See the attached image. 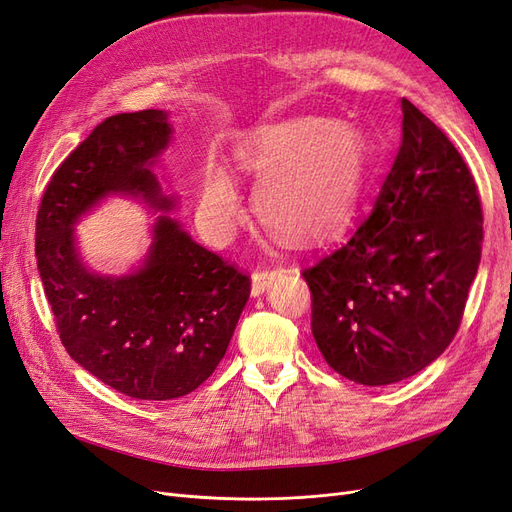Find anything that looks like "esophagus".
<instances>
[{
  "instance_id": "esophagus-1",
  "label": "esophagus",
  "mask_w": 512,
  "mask_h": 512,
  "mask_svg": "<svg viewBox=\"0 0 512 512\" xmlns=\"http://www.w3.org/2000/svg\"><path fill=\"white\" fill-rule=\"evenodd\" d=\"M277 275H280V271H277V269H258V271H254V275H252L254 297H258V294L265 292L277 280Z\"/></svg>"
}]
</instances>
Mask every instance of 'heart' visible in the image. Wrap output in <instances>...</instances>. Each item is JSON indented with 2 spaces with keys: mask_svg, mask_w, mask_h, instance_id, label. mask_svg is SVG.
I'll list each match as a JSON object with an SVG mask.
<instances>
[{
  "mask_svg": "<svg viewBox=\"0 0 512 512\" xmlns=\"http://www.w3.org/2000/svg\"><path fill=\"white\" fill-rule=\"evenodd\" d=\"M237 160L260 179L254 203L262 224L288 241L318 243L354 215L369 151L365 136L348 123L303 115L247 136ZM198 218L215 241H226L243 218L235 179L218 162L203 168Z\"/></svg>",
  "mask_w": 512,
  "mask_h": 512,
  "instance_id": "obj_1",
  "label": "heart"
}]
</instances>
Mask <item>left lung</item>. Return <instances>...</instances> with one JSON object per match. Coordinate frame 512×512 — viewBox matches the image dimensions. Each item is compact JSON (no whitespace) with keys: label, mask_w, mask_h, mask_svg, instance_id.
Masks as SVG:
<instances>
[{"label":"left lung","mask_w":512,"mask_h":512,"mask_svg":"<svg viewBox=\"0 0 512 512\" xmlns=\"http://www.w3.org/2000/svg\"><path fill=\"white\" fill-rule=\"evenodd\" d=\"M401 113V145L374 211L303 269L318 350L365 386L406 380L453 342L483 245L470 168L406 98Z\"/></svg>","instance_id":"1"}]
</instances>
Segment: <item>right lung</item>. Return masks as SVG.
Instances as JSON below:
<instances>
[{
  "label": "right lung",
  "instance_id": "obj_1",
  "mask_svg": "<svg viewBox=\"0 0 512 512\" xmlns=\"http://www.w3.org/2000/svg\"><path fill=\"white\" fill-rule=\"evenodd\" d=\"M173 141L166 111L104 119L64 160L42 196L36 256L61 344L115 391L166 401L198 389L224 359L250 299L239 273L168 215L153 166ZM138 197L161 215L142 265L102 276L85 265L73 226L106 197Z\"/></svg>",
  "mask_w": 512,
  "mask_h": 512
}]
</instances>
